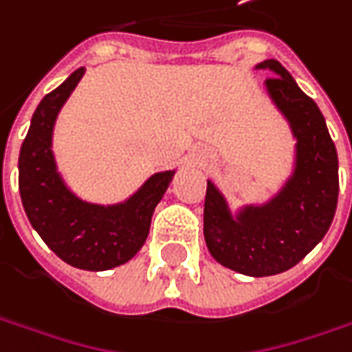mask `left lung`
Masks as SVG:
<instances>
[{
    "mask_svg": "<svg viewBox=\"0 0 352 352\" xmlns=\"http://www.w3.org/2000/svg\"><path fill=\"white\" fill-rule=\"evenodd\" d=\"M254 68L272 72L264 86L296 139L294 170L276 196L236 213L208 180L204 236L211 256L225 268L261 278L290 270L329 231L339 197V160L318 103L290 72L274 58Z\"/></svg>",
    "mask_w": 352,
    "mask_h": 352,
    "instance_id": "obj_1",
    "label": "left lung"
}]
</instances>
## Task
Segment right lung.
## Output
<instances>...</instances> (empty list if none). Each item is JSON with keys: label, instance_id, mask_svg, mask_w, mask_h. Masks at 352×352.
I'll return each instance as SVG.
<instances>
[{"label": "right lung", "instance_id": "add662e5", "mask_svg": "<svg viewBox=\"0 0 352 352\" xmlns=\"http://www.w3.org/2000/svg\"><path fill=\"white\" fill-rule=\"evenodd\" d=\"M86 68H78L43 98L21 144L19 192L29 223L58 258L82 270H109L131 261L148 236L151 219L176 170L153 174L125 201L102 206L66 186L52 153V133L62 105Z\"/></svg>", "mask_w": 352, "mask_h": 352}]
</instances>
